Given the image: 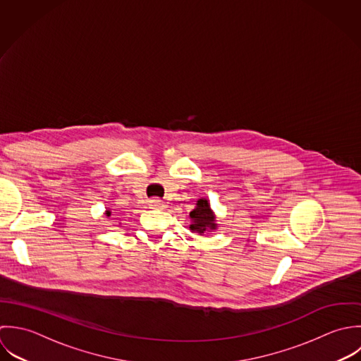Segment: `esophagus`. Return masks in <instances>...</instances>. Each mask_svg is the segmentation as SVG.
I'll list each match as a JSON object with an SVG mask.
<instances>
[{
	"label": "esophagus",
	"mask_w": 361,
	"mask_h": 361,
	"mask_svg": "<svg viewBox=\"0 0 361 361\" xmlns=\"http://www.w3.org/2000/svg\"><path fill=\"white\" fill-rule=\"evenodd\" d=\"M149 207H150L152 209H164V208H166V204H164L163 201H160V200H152V201L149 202Z\"/></svg>",
	"instance_id": "obj_1"
}]
</instances>
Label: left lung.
Listing matches in <instances>:
<instances>
[{"instance_id":"obj_1","label":"left lung","mask_w":361,"mask_h":361,"mask_svg":"<svg viewBox=\"0 0 361 361\" xmlns=\"http://www.w3.org/2000/svg\"><path fill=\"white\" fill-rule=\"evenodd\" d=\"M190 230L200 235L217 230L216 215L212 211L208 198H200L197 201L195 208L190 212Z\"/></svg>"}]
</instances>
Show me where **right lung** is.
Masks as SVG:
<instances>
[{
  "instance_id": "1",
  "label": "right lung",
  "mask_w": 361,
  "mask_h": 361,
  "mask_svg": "<svg viewBox=\"0 0 361 361\" xmlns=\"http://www.w3.org/2000/svg\"><path fill=\"white\" fill-rule=\"evenodd\" d=\"M104 215L107 217L111 216V211H110V209H106V211H104Z\"/></svg>"
}]
</instances>
